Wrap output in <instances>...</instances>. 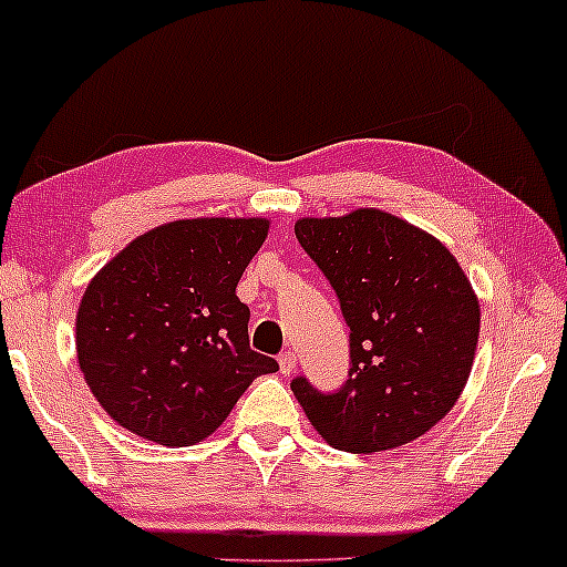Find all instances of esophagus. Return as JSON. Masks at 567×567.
<instances>
[{"label": "esophagus", "mask_w": 567, "mask_h": 567, "mask_svg": "<svg viewBox=\"0 0 567 567\" xmlns=\"http://www.w3.org/2000/svg\"><path fill=\"white\" fill-rule=\"evenodd\" d=\"M278 367H281L284 374H291L297 370V354H293V351H284V354L278 357Z\"/></svg>", "instance_id": "obj_1"}]
</instances>
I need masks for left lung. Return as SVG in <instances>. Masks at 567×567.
<instances>
[{
    "label": "left lung",
    "instance_id": "8db88e82",
    "mask_svg": "<svg viewBox=\"0 0 567 567\" xmlns=\"http://www.w3.org/2000/svg\"><path fill=\"white\" fill-rule=\"evenodd\" d=\"M299 245L338 293L351 328L341 391H291L328 445L380 453L422 437L455 406L480 341V299L443 241L393 213L299 218Z\"/></svg>",
    "mask_w": 567,
    "mask_h": 567
}]
</instances>
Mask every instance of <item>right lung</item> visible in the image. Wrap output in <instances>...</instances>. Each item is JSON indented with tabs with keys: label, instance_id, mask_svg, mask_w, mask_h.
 <instances>
[{
	"label": "right lung",
	"instance_id": "obj_1",
	"mask_svg": "<svg viewBox=\"0 0 567 567\" xmlns=\"http://www.w3.org/2000/svg\"><path fill=\"white\" fill-rule=\"evenodd\" d=\"M268 218H179L140 234L87 284L75 320L80 372L132 435L195 445L276 359L249 349L237 284Z\"/></svg>",
	"mask_w": 567,
	"mask_h": 567
}]
</instances>
